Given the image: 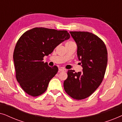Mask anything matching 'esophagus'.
Masks as SVG:
<instances>
[{"instance_id":"obj_1","label":"esophagus","mask_w":122,"mask_h":122,"mask_svg":"<svg viewBox=\"0 0 122 122\" xmlns=\"http://www.w3.org/2000/svg\"><path fill=\"white\" fill-rule=\"evenodd\" d=\"M59 71H66V69H64V68H59Z\"/></svg>"}]
</instances>
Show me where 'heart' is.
<instances>
[{"mask_svg": "<svg viewBox=\"0 0 122 122\" xmlns=\"http://www.w3.org/2000/svg\"><path fill=\"white\" fill-rule=\"evenodd\" d=\"M76 44L74 41H68L67 42H66V46H68V45H71V44Z\"/></svg>", "mask_w": 122, "mask_h": 122, "instance_id": "obj_1", "label": "heart"}]
</instances>
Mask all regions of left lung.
<instances>
[{"instance_id":"8db88e82","label":"left lung","mask_w":122,"mask_h":122,"mask_svg":"<svg viewBox=\"0 0 122 122\" xmlns=\"http://www.w3.org/2000/svg\"><path fill=\"white\" fill-rule=\"evenodd\" d=\"M70 33L77 45V56L83 71L68 70L64 89L73 99L81 100L92 94L102 82L107 66L108 52L104 43L96 35L88 31Z\"/></svg>"}]
</instances>
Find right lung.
<instances>
[{
  "label": "right lung",
  "instance_id": "1",
  "mask_svg": "<svg viewBox=\"0 0 122 122\" xmlns=\"http://www.w3.org/2000/svg\"><path fill=\"white\" fill-rule=\"evenodd\" d=\"M70 38L66 30L34 28L18 39L13 53L15 76L25 92L32 97L41 96L58 71L43 61L60 43Z\"/></svg>",
  "mask_w": 122,
  "mask_h": 122
}]
</instances>
